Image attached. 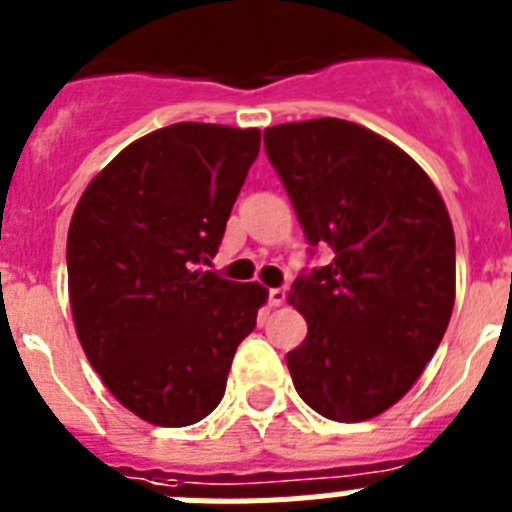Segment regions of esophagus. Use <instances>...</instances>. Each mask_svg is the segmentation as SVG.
<instances>
[{
    "instance_id": "obj_1",
    "label": "esophagus",
    "mask_w": 512,
    "mask_h": 512,
    "mask_svg": "<svg viewBox=\"0 0 512 512\" xmlns=\"http://www.w3.org/2000/svg\"><path fill=\"white\" fill-rule=\"evenodd\" d=\"M285 300H288V290H285V288H272L270 290V305H275V308H278V305H283Z\"/></svg>"
}]
</instances>
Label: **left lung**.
Returning <instances> with one entry per match:
<instances>
[{"label": "left lung", "instance_id": "8db88e82", "mask_svg": "<svg viewBox=\"0 0 512 512\" xmlns=\"http://www.w3.org/2000/svg\"><path fill=\"white\" fill-rule=\"evenodd\" d=\"M310 255L290 303L308 336L288 353L300 399L336 422L386 412L422 376L455 305V232L422 166L341 118L265 131Z\"/></svg>", "mask_w": 512, "mask_h": 512}]
</instances>
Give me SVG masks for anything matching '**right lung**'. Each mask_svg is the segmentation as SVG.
<instances>
[{
    "label": "right lung",
    "instance_id": "1",
    "mask_svg": "<svg viewBox=\"0 0 512 512\" xmlns=\"http://www.w3.org/2000/svg\"><path fill=\"white\" fill-rule=\"evenodd\" d=\"M257 151V128L174 123L123 148L75 207V331L111 394L159 427L217 409L234 351L267 300L262 285L202 270Z\"/></svg>",
    "mask_w": 512,
    "mask_h": 512
}]
</instances>
